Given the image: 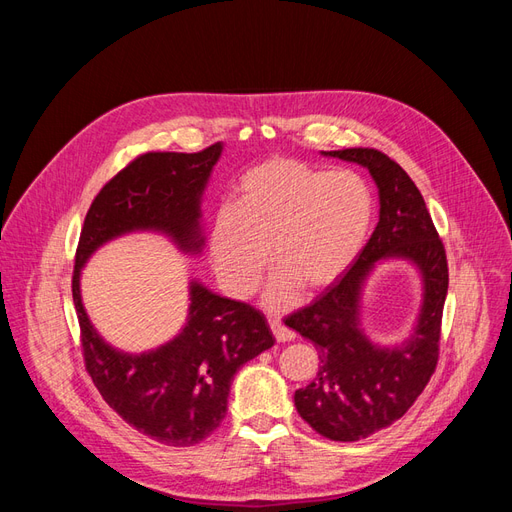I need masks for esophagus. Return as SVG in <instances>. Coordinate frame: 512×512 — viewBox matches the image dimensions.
I'll return each mask as SVG.
<instances>
[{
	"instance_id": "obj_1",
	"label": "esophagus",
	"mask_w": 512,
	"mask_h": 512,
	"mask_svg": "<svg viewBox=\"0 0 512 512\" xmlns=\"http://www.w3.org/2000/svg\"><path fill=\"white\" fill-rule=\"evenodd\" d=\"M269 324H271V331H273L277 342L284 344V342H290V339H294V331H290L288 327H284V324H282L280 320H271Z\"/></svg>"
}]
</instances>
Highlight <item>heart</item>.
<instances>
[{
	"label": "heart",
	"instance_id": "b5f03b06",
	"mask_svg": "<svg viewBox=\"0 0 512 512\" xmlns=\"http://www.w3.org/2000/svg\"><path fill=\"white\" fill-rule=\"evenodd\" d=\"M237 205H222L209 226V258L222 288L245 299L269 267H280L265 294L271 309L342 280L361 256L376 198L354 170H322L292 158L252 166L237 183Z\"/></svg>",
	"mask_w": 512,
	"mask_h": 512
}]
</instances>
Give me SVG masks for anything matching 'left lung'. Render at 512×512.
<instances>
[{
  "mask_svg": "<svg viewBox=\"0 0 512 512\" xmlns=\"http://www.w3.org/2000/svg\"><path fill=\"white\" fill-rule=\"evenodd\" d=\"M320 153L369 170L380 220L342 280L284 322L316 346L320 359L314 382L294 393L297 412L320 436L354 442L393 425L427 386L438 363L448 267L425 200L404 168L378 149ZM391 259L412 264L424 292L409 337L386 347L364 333L360 301L370 273Z\"/></svg>",
  "mask_w": 512,
  "mask_h": 512,
  "instance_id": "1",
  "label": "left lung"
}]
</instances>
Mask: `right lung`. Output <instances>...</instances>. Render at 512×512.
I'll list each match as a JSON object with an SVG mask.
<instances>
[{
	"instance_id": "1",
	"label": "right lung",
	"mask_w": 512,
	"mask_h": 512,
	"mask_svg": "<svg viewBox=\"0 0 512 512\" xmlns=\"http://www.w3.org/2000/svg\"><path fill=\"white\" fill-rule=\"evenodd\" d=\"M222 149L215 143L198 153L158 151L136 158L94 198L76 247L72 299L89 376L123 421L168 446H194L220 427L232 378L275 344L267 318L190 280L181 331L153 350L123 352L91 324L81 271L102 245L132 232H156L188 256L203 252L200 203Z\"/></svg>"
}]
</instances>
